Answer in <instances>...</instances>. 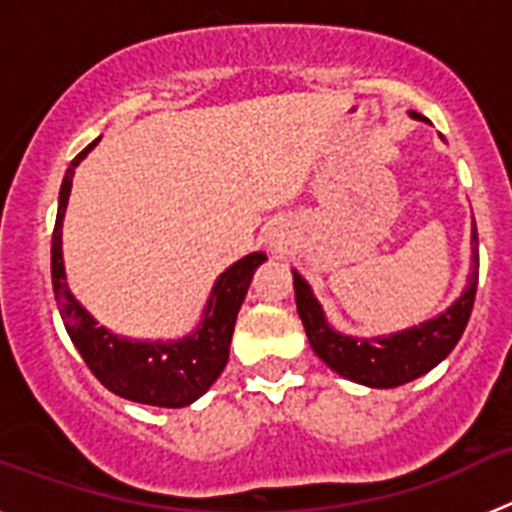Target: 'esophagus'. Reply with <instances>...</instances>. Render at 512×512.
<instances>
[{"label":"esophagus","mask_w":512,"mask_h":512,"mask_svg":"<svg viewBox=\"0 0 512 512\" xmlns=\"http://www.w3.org/2000/svg\"><path fill=\"white\" fill-rule=\"evenodd\" d=\"M269 246H274V248H282V241H277V238H274V241H269Z\"/></svg>","instance_id":"obj_1"}]
</instances>
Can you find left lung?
Returning a JSON list of instances; mask_svg holds the SVG:
<instances>
[{
  "label": "left lung",
  "instance_id": "8db88e82",
  "mask_svg": "<svg viewBox=\"0 0 512 512\" xmlns=\"http://www.w3.org/2000/svg\"><path fill=\"white\" fill-rule=\"evenodd\" d=\"M410 117L420 120L418 112H410ZM292 279H295L297 312H300L312 351L341 377L356 384H366V387L390 390V387H400V384L423 377L433 366L441 364L454 351L461 333L467 328L479 279L477 225L472 223V269H469L467 287L459 300L436 318L400 330V333H390V336H343L328 325L323 307L312 295L310 284L297 271H292Z\"/></svg>",
  "mask_w": 512,
  "mask_h": 512
}]
</instances>
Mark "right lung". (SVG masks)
<instances>
[{"label":"right lung","mask_w":512,"mask_h":512,"mask_svg":"<svg viewBox=\"0 0 512 512\" xmlns=\"http://www.w3.org/2000/svg\"><path fill=\"white\" fill-rule=\"evenodd\" d=\"M97 143L99 138L89 143L71 161L66 176H63L51 243L53 295H56L63 325L74 341L76 351L107 390L125 400L140 402V405L184 408L205 395L215 384V379L223 374L225 364H228L235 318L246 300L253 271L264 264L266 256L264 253H248L217 277L200 325L192 336L182 338V341H130V338H120L112 330L97 325V320L71 295L61 251L63 215L69 205L74 171Z\"/></svg>","instance_id":"1"}]
</instances>
